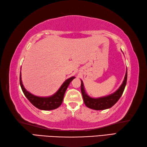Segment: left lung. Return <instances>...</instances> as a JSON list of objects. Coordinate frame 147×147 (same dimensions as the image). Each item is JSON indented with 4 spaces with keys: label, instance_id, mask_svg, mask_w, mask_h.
<instances>
[{
    "label": "left lung",
    "instance_id": "left-lung-1",
    "mask_svg": "<svg viewBox=\"0 0 147 147\" xmlns=\"http://www.w3.org/2000/svg\"><path fill=\"white\" fill-rule=\"evenodd\" d=\"M127 80V69L125 73L124 80L119 89L113 94L106 96L93 98L90 97L85 90L84 83L81 80V92L85 105L87 107L94 109V110H105L113 107L119 100L124 91L125 85Z\"/></svg>",
    "mask_w": 147,
    "mask_h": 147
}]
</instances>
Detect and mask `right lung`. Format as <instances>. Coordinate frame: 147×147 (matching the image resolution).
Returning <instances> with one entry per match:
<instances>
[{
  "mask_svg": "<svg viewBox=\"0 0 147 147\" xmlns=\"http://www.w3.org/2000/svg\"><path fill=\"white\" fill-rule=\"evenodd\" d=\"M74 78H75L74 76H72L63 82V84L61 85L58 91L55 94L49 97L36 96L32 94L28 90H26L22 84V80H21V73H20V85L25 96L34 107H36L38 109H40V110L50 111L59 107L61 105V104L62 103L63 96H64L66 90L67 89L69 84Z\"/></svg>",
  "mask_w": 147,
  "mask_h": 147,
  "instance_id": "right-lung-1",
  "label": "right lung"
}]
</instances>
